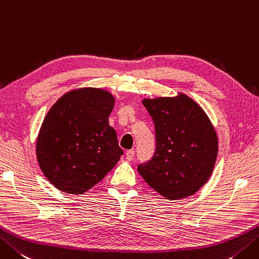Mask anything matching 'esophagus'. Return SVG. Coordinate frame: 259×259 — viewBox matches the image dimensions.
I'll return each instance as SVG.
<instances>
[{
  "instance_id": "1",
  "label": "esophagus",
  "mask_w": 259,
  "mask_h": 259,
  "mask_svg": "<svg viewBox=\"0 0 259 259\" xmlns=\"http://www.w3.org/2000/svg\"><path fill=\"white\" fill-rule=\"evenodd\" d=\"M134 157H135V150H126L125 151V158L128 159V160H133L134 159Z\"/></svg>"
}]
</instances>
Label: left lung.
<instances>
[{
	"label": "left lung",
	"mask_w": 259,
	"mask_h": 259,
	"mask_svg": "<svg viewBox=\"0 0 259 259\" xmlns=\"http://www.w3.org/2000/svg\"><path fill=\"white\" fill-rule=\"evenodd\" d=\"M143 104L154 121L156 150L138 165L139 174L168 200L193 195L209 180L217 160L218 137L210 119L185 94L145 99Z\"/></svg>",
	"instance_id": "1"
}]
</instances>
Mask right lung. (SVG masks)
<instances>
[{
    "instance_id": "1",
    "label": "right lung",
    "mask_w": 259,
    "mask_h": 259,
    "mask_svg": "<svg viewBox=\"0 0 259 259\" xmlns=\"http://www.w3.org/2000/svg\"><path fill=\"white\" fill-rule=\"evenodd\" d=\"M113 95L102 89L70 91L56 102L40 128L35 153L56 189L83 194L118 163L122 149L109 125Z\"/></svg>"
}]
</instances>
